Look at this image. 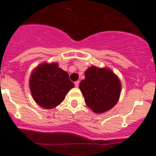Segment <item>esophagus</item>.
<instances>
[{
    "label": "esophagus",
    "instance_id": "obj_1",
    "mask_svg": "<svg viewBox=\"0 0 156 156\" xmlns=\"http://www.w3.org/2000/svg\"><path fill=\"white\" fill-rule=\"evenodd\" d=\"M79 84H80L79 81H76V82H75V86H76V87H79Z\"/></svg>",
    "mask_w": 156,
    "mask_h": 156
}]
</instances>
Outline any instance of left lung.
Masks as SVG:
<instances>
[{
	"instance_id": "8db88e82",
	"label": "left lung",
	"mask_w": 156,
	"mask_h": 156,
	"mask_svg": "<svg viewBox=\"0 0 156 156\" xmlns=\"http://www.w3.org/2000/svg\"><path fill=\"white\" fill-rule=\"evenodd\" d=\"M85 79L80 89L85 103L95 114H103L112 109L120 98L122 83L110 69L91 66L85 71Z\"/></svg>"
}]
</instances>
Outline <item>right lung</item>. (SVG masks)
<instances>
[{"label":"right lung","instance_id":"1","mask_svg":"<svg viewBox=\"0 0 156 156\" xmlns=\"http://www.w3.org/2000/svg\"><path fill=\"white\" fill-rule=\"evenodd\" d=\"M30 93L37 104L44 109H53L62 103L74 83L67 72L58 62L40 64L33 69L29 80Z\"/></svg>","mask_w":156,"mask_h":156}]
</instances>
